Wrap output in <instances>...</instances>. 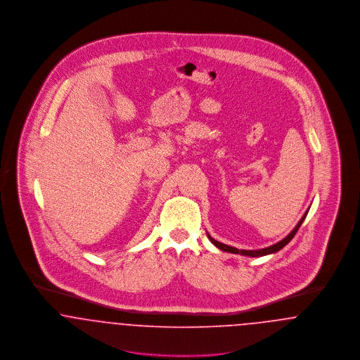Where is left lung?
Instances as JSON below:
<instances>
[{"label": "left lung", "mask_w": 360, "mask_h": 360, "mask_svg": "<svg viewBox=\"0 0 360 360\" xmlns=\"http://www.w3.org/2000/svg\"><path fill=\"white\" fill-rule=\"evenodd\" d=\"M307 214H308V212L302 216V219L298 221V224L295 225V228L291 231L290 233L283 240H281V241H278L276 244L274 245H270V247H266V248H262V250H238V248H235V247H231V245H226V244H223V243H220V241H217V240L213 239L210 235H207V238L209 240L217 247V248H220L221 251H225V252H232V254H240V255H245V257H264V255H270V254H275V252H278L279 250H282L289 241H290L292 238H294V235L297 233V231H298V228L301 226V224L302 221L305 220V217H307Z\"/></svg>", "instance_id": "left-lung-1"}]
</instances>
